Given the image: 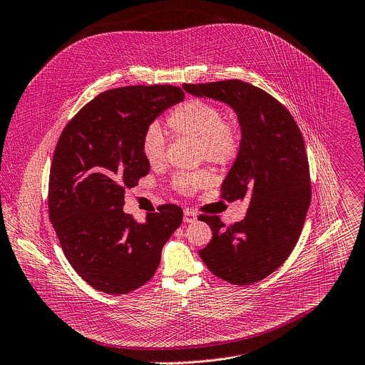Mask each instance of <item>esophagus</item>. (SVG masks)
<instances>
[{"instance_id":"1","label":"esophagus","mask_w":365,"mask_h":365,"mask_svg":"<svg viewBox=\"0 0 365 365\" xmlns=\"http://www.w3.org/2000/svg\"><path fill=\"white\" fill-rule=\"evenodd\" d=\"M195 220H196L195 211L190 210V208H186V210L183 211V221H185V222H193Z\"/></svg>"}]
</instances>
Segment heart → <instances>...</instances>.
<instances>
[{
  "instance_id": "1",
  "label": "heart",
  "mask_w": 365,
  "mask_h": 365,
  "mask_svg": "<svg viewBox=\"0 0 365 365\" xmlns=\"http://www.w3.org/2000/svg\"><path fill=\"white\" fill-rule=\"evenodd\" d=\"M165 123L173 134L197 140L201 158H207L215 164H227L239 154V132L225 120L222 109L211 102L187 98L170 110L165 118ZM140 151L150 165H158L164 160L165 140L157 123L148 125L143 132ZM210 182L211 175L207 170H197L178 173L172 180V186L175 190L189 195L208 186Z\"/></svg>"
}]
</instances>
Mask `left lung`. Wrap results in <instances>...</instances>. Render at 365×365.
<instances>
[{"mask_svg": "<svg viewBox=\"0 0 365 365\" xmlns=\"http://www.w3.org/2000/svg\"><path fill=\"white\" fill-rule=\"evenodd\" d=\"M185 91L227 103L237 113L242 141L221 185V197H250L245 220L225 227L202 215L212 240L200 250L218 278L250 285L287 260L302 235L312 197L304 140L291 113L275 97L240 80L183 84Z\"/></svg>", "mask_w": 365, "mask_h": 365, "instance_id": "8db88e82", "label": "left lung"}]
</instances>
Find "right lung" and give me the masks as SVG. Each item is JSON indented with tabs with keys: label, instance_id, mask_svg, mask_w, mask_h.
<instances>
[{
	"label": "right lung",
	"instance_id": "1",
	"mask_svg": "<svg viewBox=\"0 0 365 365\" xmlns=\"http://www.w3.org/2000/svg\"><path fill=\"white\" fill-rule=\"evenodd\" d=\"M169 84L128 86L96 96L63 128L49 173L48 208L65 257L93 288L128 294L148 282L183 211L160 205L138 222L125 214V192L148 175L143 132L183 101Z\"/></svg>",
	"mask_w": 365,
	"mask_h": 365
}]
</instances>
